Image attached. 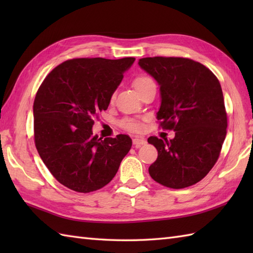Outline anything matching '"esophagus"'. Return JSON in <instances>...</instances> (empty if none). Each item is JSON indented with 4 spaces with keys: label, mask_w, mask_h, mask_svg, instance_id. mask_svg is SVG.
<instances>
[{
    "label": "esophagus",
    "mask_w": 253,
    "mask_h": 253,
    "mask_svg": "<svg viewBox=\"0 0 253 253\" xmlns=\"http://www.w3.org/2000/svg\"><path fill=\"white\" fill-rule=\"evenodd\" d=\"M132 143H133V146L138 148L140 146H143V144H146L147 140L144 138H135V139H132Z\"/></svg>",
    "instance_id": "34e87169"
}]
</instances>
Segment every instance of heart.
Listing matches in <instances>:
<instances>
[{"label":"heart","instance_id":"b5f03b06","mask_svg":"<svg viewBox=\"0 0 253 253\" xmlns=\"http://www.w3.org/2000/svg\"><path fill=\"white\" fill-rule=\"evenodd\" d=\"M154 83L153 79L151 77L147 76V75H140V76H137L135 79H133L132 82V85L133 88L136 89L137 92H139V91L142 90L146 85ZM113 99H114V96H112L111 98V101H113ZM121 125L123 128H125V129L129 130V131H135V132H138L141 130V124L139 123L138 121H133V120H124Z\"/></svg>","mask_w":253,"mask_h":253}]
</instances>
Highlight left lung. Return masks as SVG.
<instances>
[{"label":"left lung","instance_id":"left-lung-1","mask_svg":"<svg viewBox=\"0 0 253 253\" xmlns=\"http://www.w3.org/2000/svg\"><path fill=\"white\" fill-rule=\"evenodd\" d=\"M160 85L161 126L174 139L150 137L158 159L149 174L165 187L197 184L216 163L226 137L227 115L218 79L202 64L184 57H144L138 62Z\"/></svg>","mask_w":253,"mask_h":253}]
</instances>
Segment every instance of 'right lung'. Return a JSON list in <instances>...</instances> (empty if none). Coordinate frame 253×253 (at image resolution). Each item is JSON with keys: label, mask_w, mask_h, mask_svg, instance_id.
Wrapping results in <instances>:
<instances>
[{"label": "right lung", "mask_w": 253, "mask_h": 253, "mask_svg": "<svg viewBox=\"0 0 253 253\" xmlns=\"http://www.w3.org/2000/svg\"><path fill=\"white\" fill-rule=\"evenodd\" d=\"M135 60H68L53 69L38 90L34 103L38 153L55 179L69 189L84 193L101 189L129 152L130 137L98 138L92 126Z\"/></svg>", "instance_id": "add662e5"}]
</instances>
